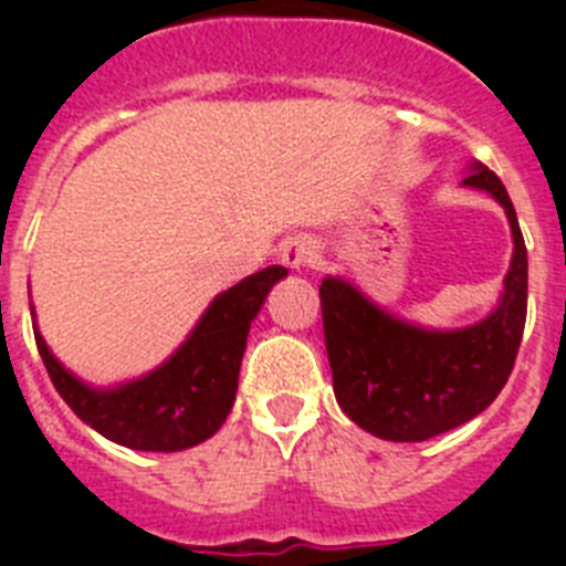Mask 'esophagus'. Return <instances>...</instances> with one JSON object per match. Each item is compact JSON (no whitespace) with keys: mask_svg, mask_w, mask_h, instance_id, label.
Here are the masks:
<instances>
[{"mask_svg":"<svg viewBox=\"0 0 566 566\" xmlns=\"http://www.w3.org/2000/svg\"><path fill=\"white\" fill-rule=\"evenodd\" d=\"M280 260L286 263L289 269H314L317 266V247H314V240L308 238H289L280 249Z\"/></svg>","mask_w":566,"mask_h":566,"instance_id":"obj_1","label":"esophagus"}]
</instances>
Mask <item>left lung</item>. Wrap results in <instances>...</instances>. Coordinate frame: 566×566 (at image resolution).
I'll use <instances>...</instances> for the list:
<instances>
[{
  "mask_svg": "<svg viewBox=\"0 0 566 566\" xmlns=\"http://www.w3.org/2000/svg\"><path fill=\"white\" fill-rule=\"evenodd\" d=\"M464 187L490 192L513 232L499 306L473 326L437 332L394 317L343 277L319 286L334 397L363 431L388 442H424L488 408L507 382L527 319V247L507 189L482 161Z\"/></svg>",
  "mask_w": 566,
  "mask_h": 566,
  "instance_id": "left-lung-1",
  "label": "left lung"
}]
</instances>
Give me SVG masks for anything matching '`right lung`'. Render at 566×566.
<instances>
[{"mask_svg":"<svg viewBox=\"0 0 566 566\" xmlns=\"http://www.w3.org/2000/svg\"><path fill=\"white\" fill-rule=\"evenodd\" d=\"M286 274L283 266L260 269L221 292L167 363L115 388H93L73 377L33 326L36 348L56 391L93 431L133 451H187L227 422L249 326L274 283Z\"/></svg>","mask_w":566,"mask_h":566,"instance_id":"right-lung-1","label":"right lung"}]
</instances>
